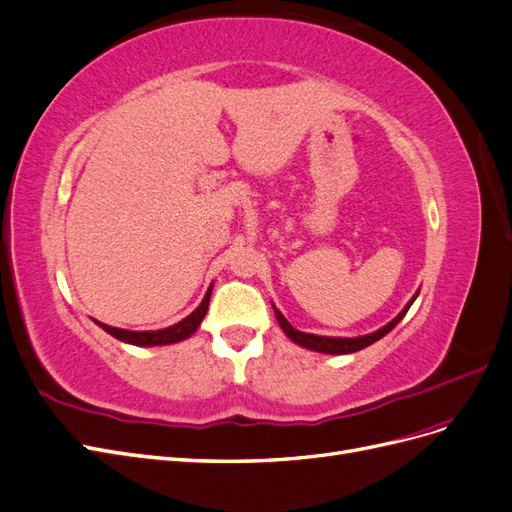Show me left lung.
I'll list each match as a JSON object with an SVG mask.
<instances>
[{
  "mask_svg": "<svg viewBox=\"0 0 512 512\" xmlns=\"http://www.w3.org/2000/svg\"><path fill=\"white\" fill-rule=\"evenodd\" d=\"M418 292H421V290L414 292V297L406 303V307L401 309V312H399L391 322H386L384 327H380V329L374 331V333L359 335V337H327V335H314V333L297 331V329H294L292 324L284 318V314L280 312V309H277L273 303H271V305H273V309H275L277 322H280V329L286 333V337L290 339V342H294V344L301 346V348H307V350L322 352V354H352V352H359V350L371 346L374 342H378V339H382L386 333H391V331L397 327V324H399V320L406 316L410 305L416 301Z\"/></svg>",
  "mask_w": 512,
  "mask_h": 512,
  "instance_id": "1",
  "label": "left lung"
}]
</instances>
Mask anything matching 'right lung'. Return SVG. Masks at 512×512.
Segmentation results:
<instances>
[{
  "mask_svg": "<svg viewBox=\"0 0 512 512\" xmlns=\"http://www.w3.org/2000/svg\"><path fill=\"white\" fill-rule=\"evenodd\" d=\"M211 290L213 284L209 286L205 299L200 301V305L194 309L190 316H185L183 320H179L173 327H166V329H158V331H128V329H117V327H108V324H102L98 320H94L100 329H104L108 335H113L115 339L123 344H130V346H141V348H149V346H170V344H177L183 342V339L192 337L200 322L207 316V307H209V299H211Z\"/></svg>",
  "mask_w": 512,
  "mask_h": 512,
  "instance_id": "right-lung-1",
  "label": "right lung"
}]
</instances>
